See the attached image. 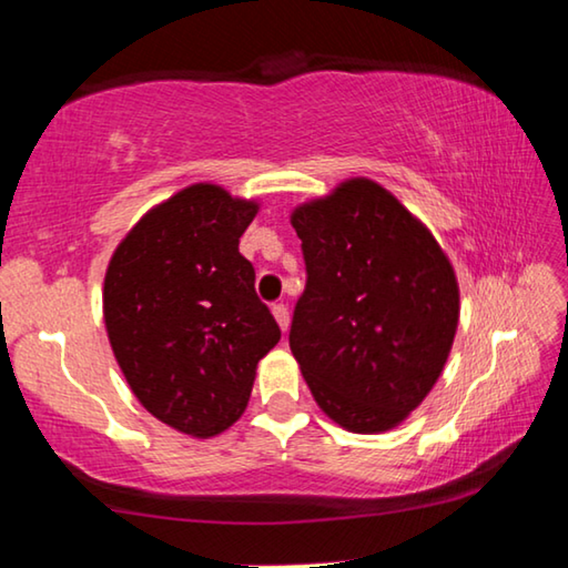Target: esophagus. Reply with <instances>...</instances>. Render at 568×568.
Instances as JSON below:
<instances>
[{
	"label": "esophagus",
	"instance_id": "esophagus-1",
	"mask_svg": "<svg viewBox=\"0 0 568 568\" xmlns=\"http://www.w3.org/2000/svg\"><path fill=\"white\" fill-rule=\"evenodd\" d=\"M273 315L281 331H287V323H291V311H287L285 303H273Z\"/></svg>",
	"mask_w": 568,
	"mask_h": 568
}]
</instances>
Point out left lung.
Returning a JSON list of instances; mask_svg holds the SVG:
<instances>
[{
    "label": "left lung",
    "instance_id": "left-lung-1",
    "mask_svg": "<svg viewBox=\"0 0 568 568\" xmlns=\"http://www.w3.org/2000/svg\"><path fill=\"white\" fill-rule=\"evenodd\" d=\"M305 291L291 351L313 398L353 434H383L434 388L454 345L458 283L436 237L378 182L295 207Z\"/></svg>",
    "mask_w": 568,
    "mask_h": 568
}]
</instances>
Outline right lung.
<instances>
[{"instance_id": "1", "label": "right lung", "mask_w": 568, "mask_h": 568, "mask_svg": "<svg viewBox=\"0 0 568 568\" xmlns=\"http://www.w3.org/2000/svg\"><path fill=\"white\" fill-rule=\"evenodd\" d=\"M255 213L257 203L197 182L152 207L104 275V325L124 378L187 436H217L243 416L257 361L281 341L237 250Z\"/></svg>"}]
</instances>
